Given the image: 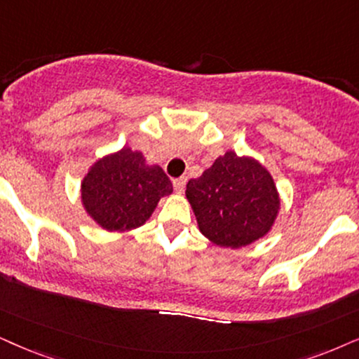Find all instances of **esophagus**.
<instances>
[{"label":"esophagus","mask_w":359,"mask_h":359,"mask_svg":"<svg viewBox=\"0 0 359 359\" xmlns=\"http://www.w3.org/2000/svg\"><path fill=\"white\" fill-rule=\"evenodd\" d=\"M185 184H187V179L185 177H180V179H175L174 180V189L177 194H182L184 189H185Z\"/></svg>","instance_id":"1"}]
</instances>
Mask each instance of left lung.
Instances as JSON below:
<instances>
[{
	"label": "left lung",
	"instance_id": "8db88e82",
	"mask_svg": "<svg viewBox=\"0 0 359 359\" xmlns=\"http://www.w3.org/2000/svg\"><path fill=\"white\" fill-rule=\"evenodd\" d=\"M185 195L201 232L226 248L247 247L265 237L280 210L270 172L253 157L233 151L215 158L198 179H190Z\"/></svg>",
	"mask_w": 359,
	"mask_h": 359
}]
</instances>
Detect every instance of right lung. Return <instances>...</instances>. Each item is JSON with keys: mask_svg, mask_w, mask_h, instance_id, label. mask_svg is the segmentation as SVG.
<instances>
[{"mask_svg": "<svg viewBox=\"0 0 359 359\" xmlns=\"http://www.w3.org/2000/svg\"><path fill=\"white\" fill-rule=\"evenodd\" d=\"M172 190L162 167L149 165L142 152L122 147L90 165L81 182V201L104 230L129 232L146 224Z\"/></svg>", "mask_w": 359, "mask_h": 359, "instance_id": "right-lung-1", "label": "right lung"}]
</instances>
